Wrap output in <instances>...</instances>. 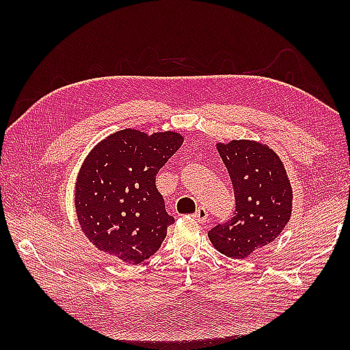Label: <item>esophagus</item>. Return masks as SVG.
Wrapping results in <instances>:
<instances>
[{
	"instance_id": "obj_1",
	"label": "esophagus",
	"mask_w": 350,
	"mask_h": 350,
	"mask_svg": "<svg viewBox=\"0 0 350 350\" xmlns=\"http://www.w3.org/2000/svg\"><path fill=\"white\" fill-rule=\"evenodd\" d=\"M194 219L198 222H206L207 221V212L204 207H198L197 212L194 213Z\"/></svg>"
}]
</instances>
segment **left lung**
Returning <instances> with one entry per match:
<instances>
[{
	"label": "left lung",
	"instance_id": "8db88e82",
	"mask_svg": "<svg viewBox=\"0 0 350 350\" xmlns=\"http://www.w3.org/2000/svg\"><path fill=\"white\" fill-rule=\"evenodd\" d=\"M232 179L233 218L209 232L215 250L247 258L281 234L292 217L293 191L284 163L272 148L254 139L215 144Z\"/></svg>",
	"mask_w": 350,
	"mask_h": 350
}]
</instances>
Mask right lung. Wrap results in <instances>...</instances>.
<instances>
[{
  "label": "right lung",
  "mask_w": 350,
  "mask_h": 350,
  "mask_svg": "<svg viewBox=\"0 0 350 350\" xmlns=\"http://www.w3.org/2000/svg\"><path fill=\"white\" fill-rule=\"evenodd\" d=\"M179 132L122 129L100 139L81 165L73 204L81 232L100 252L138 265L173 224L156 174L183 144Z\"/></svg>",
  "instance_id": "add662e5"
}]
</instances>
